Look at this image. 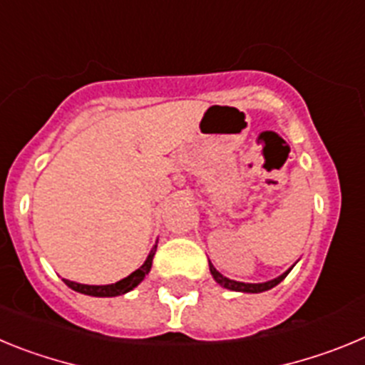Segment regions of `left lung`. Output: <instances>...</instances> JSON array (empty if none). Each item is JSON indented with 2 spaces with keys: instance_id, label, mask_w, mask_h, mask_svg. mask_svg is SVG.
I'll return each instance as SVG.
<instances>
[{
  "instance_id": "8db88e82",
  "label": "left lung",
  "mask_w": 365,
  "mask_h": 365,
  "mask_svg": "<svg viewBox=\"0 0 365 365\" xmlns=\"http://www.w3.org/2000/svg\"><path fill=\"white\" fill-rule=\"evenodd\" d=\"M209 269H211L212 278H215L220 285H223L225 289H231V291H242V293H262V291H267V289H271V287H274V285L280 284V282L287 277L289 271H291V269H289V271L284 272L282 277L274 278V280L264 282V284H244V282H235V280H229V278H225L223 274H220V272L216 271L211 264H209Z\"/></svg>"
}]
</instances>
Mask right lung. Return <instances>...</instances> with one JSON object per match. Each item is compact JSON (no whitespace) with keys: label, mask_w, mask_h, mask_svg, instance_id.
I'll return each instance as SVG.
<instances>
[{"label":"right lung","mask_w":365,"mask_h":365,"mask_svg":"<svg viewBox=\"0 0 365 365\" xmlns=\"http://www.w3.org/2000/svg\"><path fill=\"white\" fill-rule=\"evenodd\" d=\"M154 252H156V245H154L153 251L149 252L145 264H143L142 267L136 269L133 274H129V277L123 278V280L116 282V284H110V285H85V284H76V282H71V280H63V282L71 289H74V291H78V293L88 294V297H118V294H125V293H129L130 289L136 287V285L140 284L143 278H145V274H149L150 265H153Z\"/></svg>","instance_id":"right-lung-1"}]
</instances>
